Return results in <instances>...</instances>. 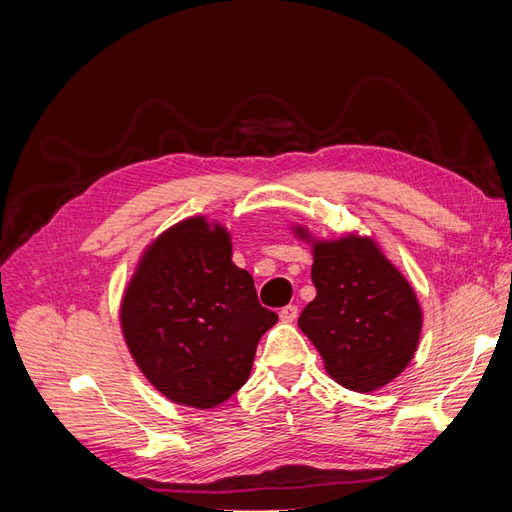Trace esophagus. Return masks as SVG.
<instances>
[{"label":"esophagus","instance_id":"obj_1","mask_svg":"<svg viewBox=\"0 0 512 512\" xmlns=\"http://www.w3.org/2000/svg\"><path fill=\"white\" fill-rule=\"evenodd\" d=\"M299 316V307L297 305H286L280 309V318L282 322H294Z\"/></svg>","mask_w":512,"mask_h":512}]
</instances>
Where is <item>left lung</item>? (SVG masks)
<instances>
[{"mask_svg":"<svg viewBox=\"0 0 512 512\" xmlns=\"http://www.w3.org/2000/svg\"><path fill=\"white\" fill-rule=\"evenodd\" d=\"M312 280L316 299L303 309L299 327L331 378L359 393L397 378L412 361L423 327L406 277L371 239L342 237L314 245Z\"/></svg>","mask_w":512,"mask_h":512,"instance_id":"8db88e82","label":"left lung"}]
</instances>
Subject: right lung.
I'll return each mask as SVG.
<instances>
[{"instance_id":"obj_1","label":"right lung","mask_w":512,"mask_h":512,"mask_svg":"<svg viewBox=\"0 0 512 512\" xmlns=\"http://www.w3.org/2000/svg\"><path fill=\"white\" fill-rule=\"evenodd\" d=\"M275 322L252 275L232 262L228 232L205 218L183 220L149 245L121 303L123 337L147 380L200 410L247 382Z\"/></svg>"}]
</instances>
